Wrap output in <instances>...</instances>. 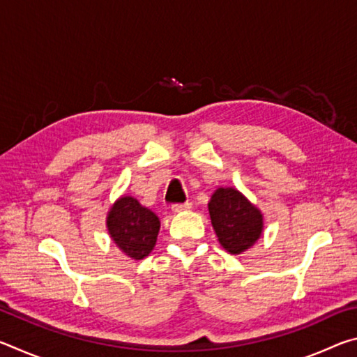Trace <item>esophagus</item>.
Wrapping results in <instances>:
<instances>
[{"label":"esophagus","instance_id":"1","mask_svg":"<svg viewBox=\"0 0 357 357\" xmlns=\"http://www.w3.org/2000/svg\"><path fill=\"white\" fill-rule=\"evenodd\" d=\"M190 208H192V203H190V202L176 203V204H173V206H172L173 213H183V211H189Z\"/></svg>","mask_w":357,"mask_h":357}]
</instances>
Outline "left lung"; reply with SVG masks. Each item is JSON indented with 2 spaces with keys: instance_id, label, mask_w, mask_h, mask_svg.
Segmentation results:
<instances>
[{
  "instance_id": "8db88e82",
  "label": "left lung",
  "mask_w": 357,
  "mask_h": 357,
  "mask_svg": "<svg viewBox=\"0 0 357 357\" xmlns=\"http://www.w3.org/2000/svg\"><path fill=\"white\" fill-rule=\"evenodd\" d=\"M208 208L219 243L229 253L247 250L261 234V213L231 187L217 189Z\"/></svg>"
}]
</instances>
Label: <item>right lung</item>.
<instances>
[{
    "mask_svg": "<svg viewBox=\"0 0 357 357\" xmlns=\"http://www.w3.org/2000/svg\"><path fill=\"white\" fill-rule=\"evenodd\" d=\"M107 227L126 255L143 259L153 250L160 222L153 211L142 206L135 198L123 197L108 213Z\"/></svg>",
    "mask_w": 357,
    "mask_h": 357,
    "instance_id": "right-lung-1",
    "label": "right lung"
}]
</instances>
